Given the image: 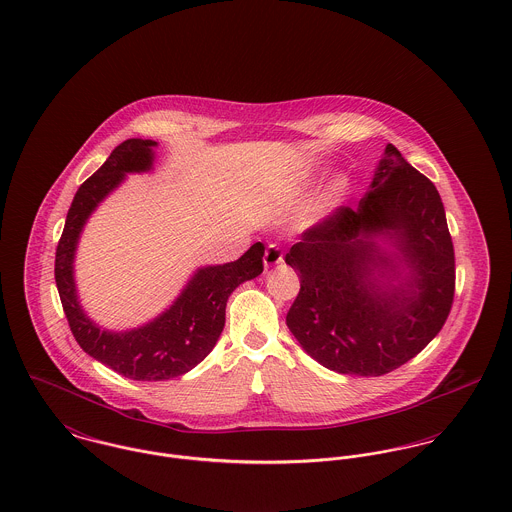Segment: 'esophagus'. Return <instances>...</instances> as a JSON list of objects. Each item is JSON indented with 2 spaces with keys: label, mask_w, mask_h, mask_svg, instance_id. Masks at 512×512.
Listing matches in <instances>:
<instances>
[{
  "label": "esophagus",
  "mask_w": 512,
  "mask_h": 512,
  "mask_svg": "<svg viewBox=\"0 0 512 512\" xmlns=\"http://www.w3.org/2000/svg\"><path fill=\"white\" fill-rule=\"evenodd\" d=\"M263 263H265V267H267V269H269V267H277V265H281V263H283V249H281V245L271 243V245L265 249Z\"/></svg>",
  "instance_id": "obj_1"
}]
</instances>
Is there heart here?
<instances>
[{"label":"heart","mask_w":512,"mask_h":512,"mask_svg":"<svg viewBox=\"0 0 512 512\" xmlns=\"http://www.w3.org/2000/svg\"><path fill=\"white\" fill-rule=\"evenodd\" d=\"M343 188H345V182L338 180V182L332 186V190H330V196H332V198H334V196H340L341 192H343Z\"/></svg>","instance_id":"heart-1"}]
</instances>
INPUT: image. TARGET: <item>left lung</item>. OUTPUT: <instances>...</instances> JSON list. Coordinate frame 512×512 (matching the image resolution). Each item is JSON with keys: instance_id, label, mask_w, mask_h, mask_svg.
<instances>
[{"instance_id": "left-lung-1", "label": "left lung", "mask_w": 512, "mask_h": 512, "mask_svg": "<svg viewBox=\"0 0 512 512\" xmlns=\"http://www.w3.org/2000/svg\"><path fill=\"white\" fill-rule=\"evenodd\" d=\"M377 236L398 251L381 250ZM284 261L300 277L286 326L336 373L395 371L438 336L452 310L454 243L442 198L391 143L357 208L340 206L306 229Z\"/></svg>"}]
</instances>
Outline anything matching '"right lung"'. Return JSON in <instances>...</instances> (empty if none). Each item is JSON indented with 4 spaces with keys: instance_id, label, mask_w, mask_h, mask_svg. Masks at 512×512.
<instances>
[{
    "instance_id": "obj_1",
    "label": "right lung",
    "mask_w": 512,
    "mask_h": 512,
    "mask_svg": "<svg viewBox=\"0 0 512 512\" xmlns=\"http://www.w3.org/2000/svg\"><path fill=\"white\" fill-rule=\"evenodd\" d=\"M151 139H127L108 161L78 188L58 241L55 281L60 302L78 345L133 381H167L194 369L216 345L224 324L229 294L263 273L265 245L257 241L237 261L198 269L176 302L153 322L129 330H100L80 308L74 284V251L88 216L125 178V172L153 167Z\"/></svg>"
}]
</instances>
